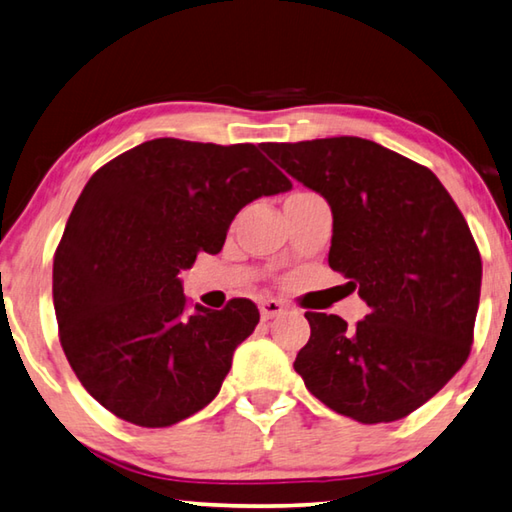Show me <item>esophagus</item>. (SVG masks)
I'll list each match as a JSON object with an SVG mask.
<instances>
[{"instance_id":"esophagus-1","label":"esophagus","mask_w":512,"mask_h":512,"mask_svg":"<svg viewBox=\"0 0 512 512\" xmlns=\"http://www.w3.org/2000/svg\"><path fill=\"white\" fill-rule=\"evenodd\" d=\"M281 312H283V303L281 301H276V299L261 301V317H263V321L272 319L276 315H281Z\"/></svg>"}]
</instances>
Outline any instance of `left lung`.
<instances>
[{
	"instance_id": "obj_1",
	"label": "left lung",
	"mask_w": 512,
	"mask_h": 512,
	"mask_svg": "<svg viewBox=\"0 0 512 512\" xmlns=\"http://www.w3.org/2000/svg\"><path fill=\"white\" fill-rule=\"evenodd\" d=\"M333 211L328 265L369 306L355 326L306 312L294 371L312 396L364 425L393 423L436 396L470 355L481 256L432 170L360 137L265 143Z\"/></svg>"
}]
</instances>
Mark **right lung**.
<instances>
[{
    "label": "right lung",
    "mask_w": 512,
    "mask_h": 512,
    "mask_svg": "<svg viewBox=\"0 0 512 512\" xmlns=\"http://www.w3.org/2000/svg\"><path fill=\"white\" fill-rule=\"evenodd\" d=\"M292 182L254 143L152 139L89 177L53 256L62 351L89 396L139 427H170L218 396L258 308L191 310L177 274L218 254L231 220Z\"/></svg>",
    "instance_id": "add662e5"
}]
</instances>
